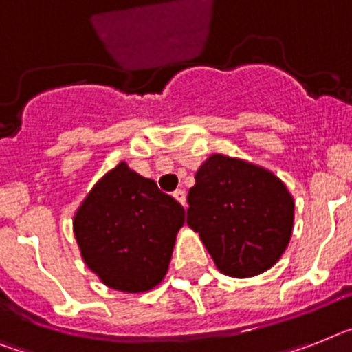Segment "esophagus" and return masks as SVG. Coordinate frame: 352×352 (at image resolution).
Instances as JSON below:
<instances>
[{
	"instance_id": "obj_1",
	"label": "esophagus",
	"mask_w": 352,
	"mask_h": 352,
	"mask_svg": "<svg viewBox=\"0 0 352 352\" xmlns=\"http://www.w3.org/2000/svg\"><path fill=\"white\" fill-rule=\"evenodd\" d=\"M173 196L176 197V199H178L179 203H182L183 207L187 205V194H185V190H182V188H178V190H174Z\"/></svg>"
}]
</instances>
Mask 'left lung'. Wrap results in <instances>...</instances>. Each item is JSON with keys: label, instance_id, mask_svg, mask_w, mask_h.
Segmentation results:
<instances>
[{"label": "left lung", "instance_id": "8db88e82", "mask_svg": "<svg viewBox=\"0 0 352 352\" xmlns=\"http://www.w3.org/2000/svg\"><path fill=\"white\" fill-rule=\"evenodd\" d=\"M194 178L187 225L217 270L245 278L272 268L293 232L295 203L286 185L259 165L223 155H212Z\"/></svg>", "mask_w": 352, "mask_h": 352}]
</instances>
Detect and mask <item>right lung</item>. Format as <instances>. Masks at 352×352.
<instances>
[{"instance_id": "add662e5", "label": "right lung", "mask_w": 352, "mask_h": 352, "mask_svg": "<svg viewBox=\"0 0 352 352\" xmlns=\"http://www.w3.org/2000/svg\"><path fill=\"white\" fill-rule=\"evenodd\" d=\"M185 210L127 164H118L91 188L74 219L84 263L106 286L149 292L162 283Z\"/></svg>"}]
</instances>
